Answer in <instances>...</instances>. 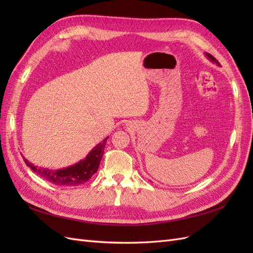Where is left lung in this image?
<instances>
[{"label":"left lung","instance_id":"1","mask_svg":"<svg viewBox=\"0 0 253 253\" xmlns=\"http://www.w3.org/2000/svg\"><path fill=\"white\" fill-rule=\"evenodd\" d=\"M206 56H207V57H208V59H209V60H211L213 63H216V64H217L218 66L220 65V64H219V62H218V61H217V60H216L215 58H214V57H213L212 55H210V53H208V52H206Z\"/></svg>","mask_w":253,"mask_h":253}]
</instances>
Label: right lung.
I'll use <instances>...</instances> for the list:
<instances>
[{
  "label": "right lung",
  "instance_id": "right-lung-1",
  "mask_svg": "<svg viewBox=\"0 0 253 253\" xmlns=\"http://www.w3.org/2000/svg\"><path fill=\"white\" fill-rule=\"evenodd\" d=\"M108 138L109 137H106L103 141L97 144L83 160H80L78 164L74 166L64 168V169L50 170L46 169V168H41L33 165L25 157H23V159H24L27 167H29L35 173H37L43 179L53 183V185L66 187L79 186L86 182L97 172L99 165H100L103 157L104 147Z\"/></svg>",
  "mask_w": 253,
  "mask_h": 253
}]
</instances>
